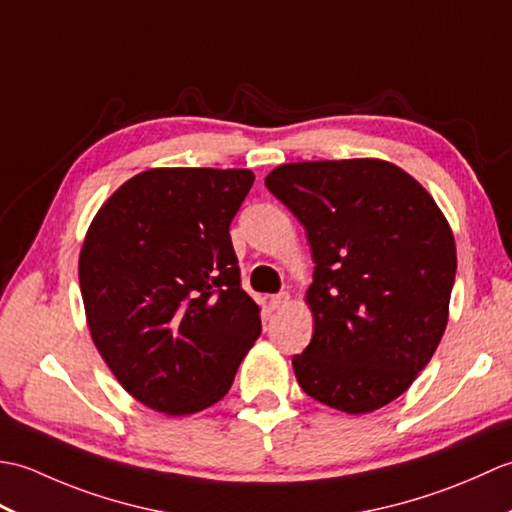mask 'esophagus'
<instances>
[{
    "instance_id": "34e87169",
    "label": "esophagus",
    "mask_w": 512,
    "mask_h": 512,
    "mask_svg": "<svg viewBox=\"0 0 512 512\" xmlns=\"http://www.w3.org/2000/svg\"><path fill=\"white\" fill-rule=\"evenodd\" d=\"M288 301H290L288 292H279V295L270 297V308H273V310H281L284 306H288Z\"/></svg>"
}]
</instances>
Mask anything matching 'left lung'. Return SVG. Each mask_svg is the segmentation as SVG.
Returning a JSON list of instances; mask_svg holds the SVG:
<instances>
[{
  "label": "left lung",
  "instance_id": "8db88e82",
  "mask_svg": "<svg viewBox=\"0 0 512 512\" xmlns=\"http://www.w3.org/2000/svg\"><path fill=\"white\" fill-rule=\"evenodd\" d=\"M266 187L306 228L314 277L310 345L292 358L301 389L345 413L405 394L442 339L455 239L438 204L385 160L290 162Z\"/></svg>",
  "mask_w": 512,
  "mask_h": 512
}]
</instances>
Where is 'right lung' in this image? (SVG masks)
Masks as SVG:
<instances>
[{
  "label": "right lung",
  "instance_id": "1",
  "mask_svg": "<svg viewBox=\"0 0 512 512\" xmlns=\"http://www.w3.org/2000/svg\"><path fill=\"white\" fill-rule=\"evenodd\" d=\"M253 182L248 169H149L88 228L79 284L92 341L149 409L215 405L262 334L228 233Z\"/></svg>",
  "mask_w": 512,
  "mask_h": 512
}]
</instances>
